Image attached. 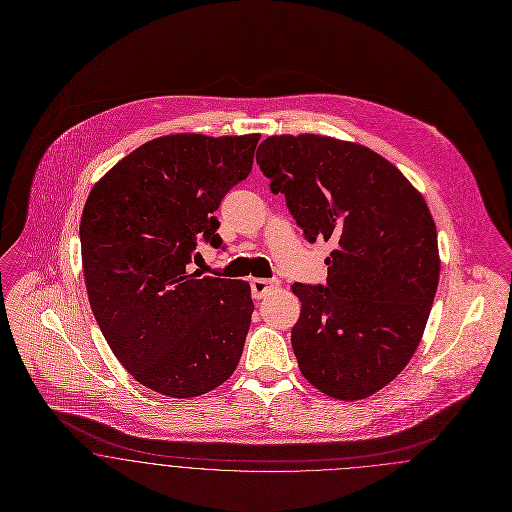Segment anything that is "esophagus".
Wrapping results in <instances>:
<instances>
[{
    "label": "esophagus",
    "mask_w": 512,
    "mask_h": 512,
    "mask_svg": "<svg viewBox=\"0 0 512 512\" xmlns=\"http://www.w3.org/2000/svg\"><path fill=\"white\" fill-rule=\"evenodd\" d=\"M279 286V281H269V279H253L251 281V292H253V298L261 300L265 298L267 294H271L275 288Z\"/></svg>",
    "instance_id": "1"
}]
</instances>
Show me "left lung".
Wrapping results in <instances>:
<instances>
[{"instance_id": "left-lung-1", "label": "left lung", "mask_w": 512, "mask_h": 512, "mask_svg": "<svg viewBox=\"0 0 512 512\" xmlns=\"http://www.w3.org/2000/svg\"><path fill=\"white\" fill-rule=\"evenodd\" d=\"M257 165L308 241H332L328 284L294 283L292 349L306 381L361 400L387 387L422 340L440 279L422 194L379 153L326 135H271Z\"/></svg>"}]
</instances>
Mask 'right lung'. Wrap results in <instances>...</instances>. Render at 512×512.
Wrapping results in <instances>:
<instances>
[{
	"label": "right lung",
	"instance_id": "right-lung-1",
	"mask_svg": "<svg viewBox=\"0 0 512 512\" xmlns=\"http://www.w3.org/2000/svg\"><path fill=\"white\" fill-rule=\"evenodd\" d=\"M259 133H174L123 157L90 190L80 220L94 318L135 381L200 397L235 371L251 324L247 281L190 271L196 239L222 245L214 212L253 167Z\"/></svg>",
	"mask_w": 512,
	"mask_h": 512
}]
</instances>
